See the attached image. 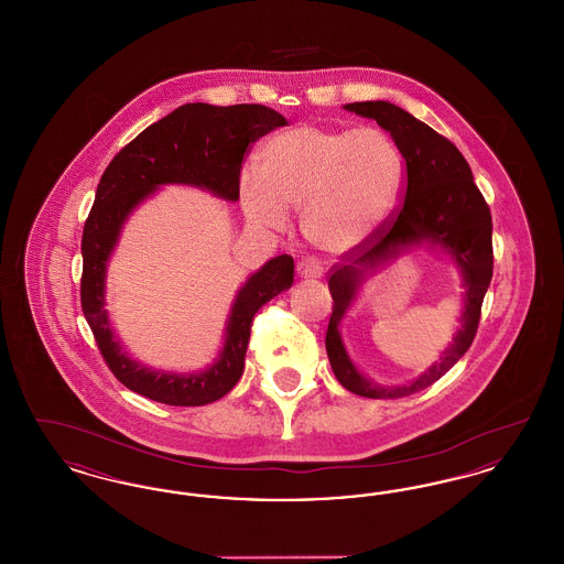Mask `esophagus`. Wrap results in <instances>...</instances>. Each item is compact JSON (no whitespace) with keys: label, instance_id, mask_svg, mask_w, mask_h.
I'll list each match as a JSON object with an SVG mask.
<instances>
[{"label":"esophagus","instance_id":"34e87169","mask_svg":"<svg viewBox=\"0 0 564 564\" xmlns=\"http://www.w3.org/2000/svg\"><path fill=\"white\" fill-rule=\"evenodd\" d=\"M297 274L302 279H322L323 276V264L315 258H306L297 264Z\"/></svg>","mask_w":564,"mask_h":564}]
</instances>
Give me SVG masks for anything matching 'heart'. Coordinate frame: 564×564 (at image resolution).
<instances>
[{"instance_id": "b5f03b06", "label": "heart", "mask_w": 564, "mask_h": 564, "mask_svg": "<svg viewBox=\"0 0 564 564\" xmlns=\"http://www.w3.org/2000/svg\"><path fill=\"white\" fill-rule=\"evenodd\" d=\"M242 171V214L260 228H281L288 209H302L306 241L343 256L368 241L391 214L403 180V159L378 127L327 129L300 124L274 134Z\"/></svg>"}]
</instances>
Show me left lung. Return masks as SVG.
Segmentation results:
<instances>
[{
  "instance_id": "obj_1",
  "label": "left lung",
  "mask_w": 564,
  "mask_h": 564,
  "mask_svg": "<svg viewBox=\"0 0 564 564\" xmlns=\"http://www.w3.org/2000/svg\"><path fill=\"white\" fill-rule=\"evenodd\" d=\"M345 109L372 118L389 131L405 161V188L400 209L380 224L375 235L347 253L329 274L334 300L325 334V349L338 382L350 393L372 400H398L427 389L446 375L471 347L484 294L492 279V217L482 192L455 143L435 133L425 122L389 101L347 104ZM430 241L442 246L462 270L466 308L452 347L425 376L400 388H380L361 376L349 361L339 338V322L362 279L410 246Z\"/></svg>"
}]
</instances>
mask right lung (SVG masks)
I'll list each match as a JSON object with an SVG mask.
<instances>
[{"label":"right lung","instance_id":"obj_1","mask_svg":"<svg viewBox=\"0 0 564 564\" xmlns=\"http://www.w3.org/2000/svg\"><path fill=\"white\" fill-rule=\"evenodd\" d=\"M288 120L267 106L186 104L137 134L109 162L82 232L80 297L84 317L109 370L134 393L169 405H205L224 398L242 375L253 315L294 283V258L276 256L253 272L235 297L224 347L203 372L152 370L122 349L106 311V270L127 217L166 184L209 189L239 200L242 159L260 137Z\"/></svg>","mask_w":564,"mask_h":564}]
</instances>
